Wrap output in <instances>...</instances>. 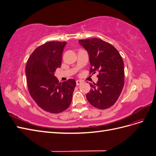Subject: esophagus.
Listing matches in <instances>:
<instances>
[{
  "mask_svg": "<svg viewBox=\"0 0 156 156\" xmlns=\"http://www.w3.org/2000/svg\"><path fill=\"white\" fill-rule=\"evenodd\" d=\"M81 83H82V81H79V80H77V81H76V84H77V86L80 85V84H81Z\"/></svg>",
  "mask_w": 156,
  "mask_h": 156,
  "instance_id": "34e87169",
  "label": "esophagus"
}]
</instances>
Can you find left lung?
Here are the masks:
<instances>
[{"mask_svg":"<svg viewBox=\"0 0 156 156\" xmlns=\"http://www.w3.org/2000/svg\"><path fill=\"white\" fill-rule=\"evenodd\" d=\"M79 43L88 53L91 66L90 72H98L97 83H90L91 89L87 99L92 106L105 109L115 104L123 89V60L114 46L102 40H80Z\"/></svg>","mask_w":156,"mask_h":156,"instance_id":"obj_1","label":"left lung"}]
</instances>
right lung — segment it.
Masks as SVG:
<instances>
[{
	"label": "right lung",
	"instance_id": "obj_1",
	"mask_svg": "<svg viewBox=\"0 0 156 156\" xmlns=\"http://www.w3.org/2000/svg\"><path fill=\"white\" fill-rule=\"evenodd\" d=\"M66 42L49 41L34 51L26 65L27 82L29 93L36 104L51 113L62 112L71 104L76 82L73 79L60 83L55 76L62 64Z\"/></svg>",
	"mask_w": 156,
	"mask_h": 156
}]
</instances>
